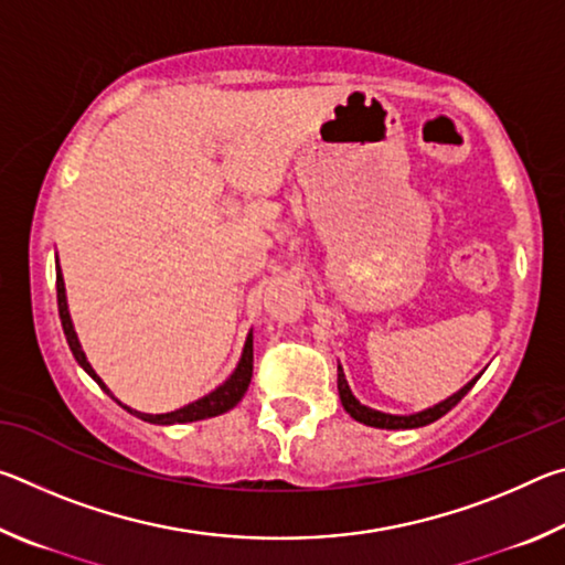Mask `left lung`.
Listing matches in <instances>:
<instances>
[{"instance_id":"8db88e82","label":"left lung","mask_w":565,"mask_h":565,"mask_svg":"<svg viewBox=\"0 0 565 565\" xmlns=\"http://www.w3.org/2000/svg\"><path fill=\"white\" fill-rule=\"evenodd\" d=\"M478 379H481V374L468 381V384L461 391H456L454 396H448L446 401H441V404H436V406L426 408V411H418V414L396 416V414H384V411L363 406L361 401L351 394L349 381H347V376H343V369L339 366V396H341V406L347 408V414L351 418H356L359 424H366V426H374V428H391V431H398V428H418V426L434 424V420L446 416L448 411H451L458 404V401H461L468 394V391L473 388V384H476Z\"/></svg>"}]
</instances>
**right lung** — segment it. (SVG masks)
Returning a JSON list of instances; mask_svg holds the SVG:
<instances>
[{
    "mask_svg": "<svg viewBox=\"0 0 565 565\" xmlns=\"http://www.w3.org/2000/svg\"><path fill=\"white\" fill-rule=\"evenodd\" d=\"M56 306H60V319H62V329H64V337H66V343H70V349L74 353V359L79 366L87 371V374L97 381V384L107 391V394L111 396V391L107 388V384L97 376V371L92 369V363L87 361V356H84L82 351V343L79 339H76V331H74V323H72V317H70V306H66V289H64V279H62V269L60 264H56ZM252 374H254V337L248 333L246 337V343H244V351H242V359H238L234 374L228 376L222 386H216L212 394L202 396L199 401H194V404H186L181 406L177 411H169V414H141V411H134L129 406L117 404L121 408H127L129 414H134L141 420H149V424H161V426H171V424H189V420H202V418H212V416H218V414H226L228 408H234L238 401L244 398L248 384H252Z\"/></svg>",
    "mask_w": 565,
    "mask_h": 565,
    "instance_id": "1",
    "label": "right lung"
}]
</instances>
